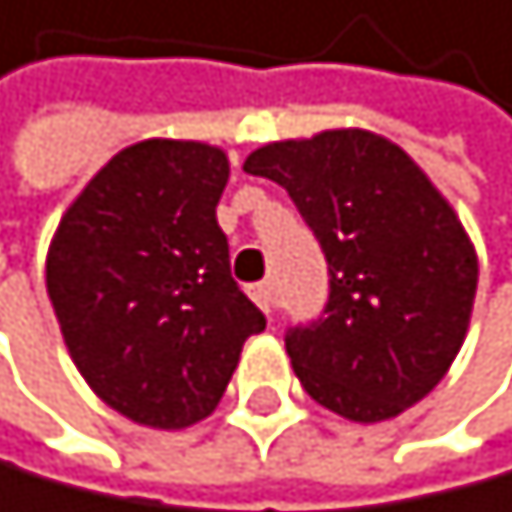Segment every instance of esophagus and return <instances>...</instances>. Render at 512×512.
<instances>
[{"label": "esophagus", "mask_w": 512, "mask_h": 512, "mask_svg": "<svg viewBox=\"0 0 512 512\" xmlns=\"http://www.w3.org/2000/svg\"><path fill=\"white\" fill-rule=\"evenodd\" d=\"M248 294H251V300L258 303V307L271 317L274 313V307H277V300H274V284L271 281H261V284H251L248 287Z\"/></svg>", "instance_id": "obj_1"}]
</instances>
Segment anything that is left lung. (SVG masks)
I'll list each match as a JSON object with an SVG mask.
<instances>
[{
  "label": "left lung",
  "mask_w": 512,
  "mask_h": 512,
  "mask_svg": "<svg viewBox=\"0 0 512 512\" xmlns=\"http://www.w3.org/2000/svg\"><path fill=\"white\" fill-rule=\"evenodd\" d=\"M245 172L284 186L320 241L330 297L284 346L313 402L385 421L425 398L464 343L477 254L408 153L366 130L261 146Z\"/></svg>",
  "instance_id": "left-lung-1"
}]
</instances>
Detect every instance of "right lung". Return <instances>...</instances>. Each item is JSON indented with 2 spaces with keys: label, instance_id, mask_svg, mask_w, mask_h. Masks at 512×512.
<instances>
[{
  "label": "right lung",
  "instance_id": "1",
  "mask_svg": "<svg viewBox=\"0 0 512 512\" xmlns=\"http://www.w3.org/2000/svg\"><path fill=\"white\" fill-rule=\"evenodd\" d=\"M222 150L143 140L120 150L64 212L48 297L87 385L150 428L215 412L264 313L231 277L215 205Z\"/></svg>",
  "mask_w": 512,
  "mask_h": 512
}]
</instances>
